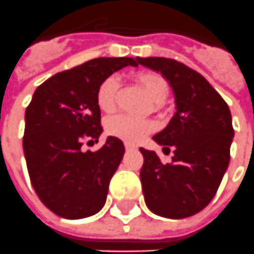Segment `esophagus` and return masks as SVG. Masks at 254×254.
<instances>
[{
    "label": "esophagus",
    "mask_w": 254,
    "mask_h": 254,
    "mask_svg": "<svg viewBox=\"0 0 254 254\" xmlns=\"http://www.w3.org/2000/svg\"><path fill=\"white\" fill-rule=\"evenodd\" d=\"M132 149H137V146H134V145H131V144H126V150H132Z\"/></svg>",
    "instance_id": "1"
}]
</instances>
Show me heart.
<instances>
[{"instance_id": "heart-1", "label": "heart", "mask_w": 254, "mask_h": 254, "mask_svg": "<svg viewBox=\"0 0 254 254\" xmlns=\"http://www.w3.org/2000/svg\"><path fill=\"white\" fill-rule=\"evenodd\" d=\"M134 80L142 90L149 95L155 104L163 102L169 94V83L160 73L150 70L138 71L134 74ZM120 92V83L116 76H109L99 84L97 91V104L101 112L106 115L113 113L117 108ZM153 123L148 119L119 115L106 122V132L112 137L120 138L127 144H138L153 130Z\"/></svg>"}]
</instances>
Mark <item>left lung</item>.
Masks as SVG:
<instances>
[{
    "instance_id": "obj_1",
    "label": "left lung",
    "mask_w": 254,
    "mask_h": 254,
    "mask_svg": "<svg viewBox=\"0 0 254 254\" xmlns=\"http://www.w3.org/2000/svg\"><path fill=\"white\" fill-rule=\"evenodd\" d=\"M170 83L177 112L153 139L173 149L171 163L141 148L145 203L157 216L185 218L214 197L230 163L234 137L230 108L200 73L170 58H138Z\"/></svg>"
}]
</instances>
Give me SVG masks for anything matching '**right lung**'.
<instances>
[{
    "instance_id": "obj_1",
    "label": "right lung",
    "mask_w": 254,
    "mask_h": 254,
    "mask_svg": "<svg viewBox=\"0 0 254 254\" xmlns=\"http://www.w3.org/2000/svg\"><path fill=\"white\" fill-rule=\"evenodd\" d=\"M126 66H138V58H97L57 73L37 87L26 108L23 152L31 185L61 217H90L106 202L123 142L109 137L97 152L81 146L97 142L102 132L99 84Z\"/></svg>"
}]
</instances>
